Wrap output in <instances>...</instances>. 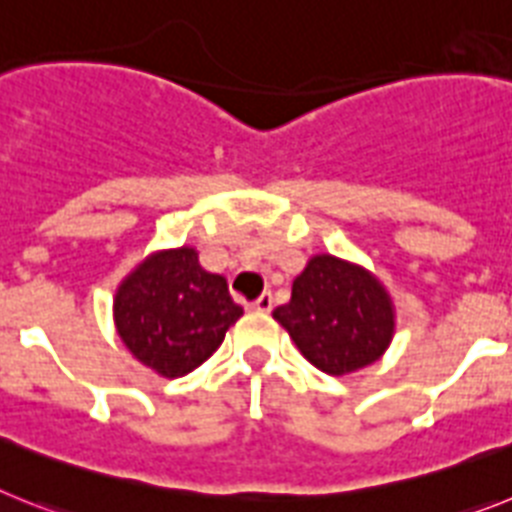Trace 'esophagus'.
<instances>
[{
	"instance_id": "obj_1",
	"label": "esophagus",
	"mask_w": 512,
	"mask_h": 512,
	"mask_svg": "<svg viewBox=\"0 0 512 512\" xmlns=\"http://www.w3.org/2000/svg\"><path fill=\"white\" fill-rule=\"evenodd\" d=\"M250 309H252V311H262V314H268V311L273 309V293H270V291H265V293H262L260 299H257V301H252V304H250Z\"/></svg>"
}]
</instances>
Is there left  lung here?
I'll use <instances>...</instances> for the list:
<instances>
[{
	"mask_svg": "<svg viewBox=\"0 0 512 512\" xmlns=\"http://www.w3.org/2000/svg\"><path fill=\"white\" fill-rule=\"evenodd\" d=\"M311 366L330 376L361 371L386 353L397 311L384 283L358 262L314 255L296 275L291 301L273 311Z\"/></svg>",
	"mask_w": 512,
	"mask_h": 512,
	"instance_id": "1",
	"label": "left lung"
}]
</instances>
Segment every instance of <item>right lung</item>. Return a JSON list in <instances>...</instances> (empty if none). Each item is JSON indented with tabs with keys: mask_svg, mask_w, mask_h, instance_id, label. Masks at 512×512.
Returning a JSON list of instances; mask_svg holds the SVG:
<instances>
[{
	"mask_svg": "<svg viewBox=\"0 0 512 512\" xmlns=\"http://www.w3.org/2000/svg\"><path fill=\"white\" fill-rule=\"evenodd\" d=\"M242 314L224 275L203 270L188 244L144 257L113 299L123 345L164 379H180L208 361Z\"/></svg>",
	"mask_w": 512,
	"mask_h": 512,
	"instance_id": "1",
	"label": "right lung"
}]
</instances>
